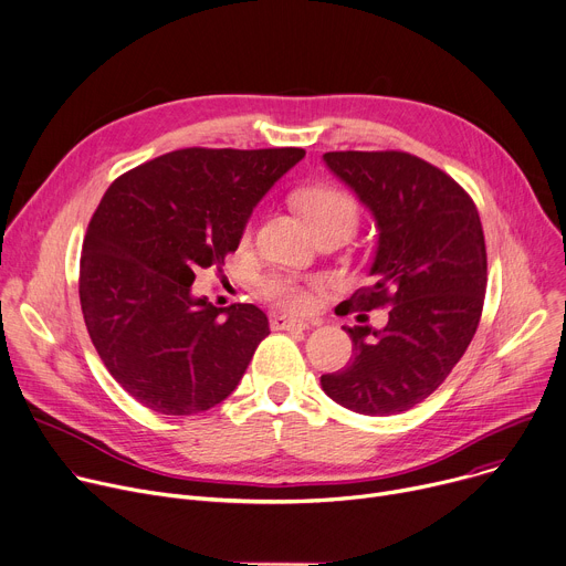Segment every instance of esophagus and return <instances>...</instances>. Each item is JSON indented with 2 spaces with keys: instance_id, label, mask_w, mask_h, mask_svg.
<instances>
[{
  "instance_id": "obj_1",
  "label": "esophagus",
  "mask_w": 566,
  "mask_h": 566,
  "mask_svg": "<svg viewBox=\"0 0 566 566\" xmlns=\"http://www.w3.org/2000/svg\"><path fill=\"white\" fill-rule=\"evenodd\" d=\"M316 323H310V321H300V318H293V316H275L273 321H271V327L275 329V332H282V329H286V332H293V329H310V327H314Z\"/></svg>"
}]
</instances>
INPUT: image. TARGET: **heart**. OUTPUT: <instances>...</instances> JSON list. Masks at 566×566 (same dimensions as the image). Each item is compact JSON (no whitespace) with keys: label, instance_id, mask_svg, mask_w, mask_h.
<instances>
[{"label":"heart","instance_id":"heart-1","mask_svg":"<svg viewBox=\"0 0 566 566\" xmlns=\"http://www.w3.org/2000/svg\"><path fill=\"white\" fill-rule=\"evenodd\" d=\"M297 205L316 234L329 228H343L352 234L358 223L356 200L332 185L304 189L297 196ZM314 289H318V282H302L295 275H271L262 282V293L289 312L310 310L314 304Z\"/></svg>","mask_w":566,"mask_h":566}]
</instances>
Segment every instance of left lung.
Segmentation results:
<instances>
[{
    "label": "left lung",
    "mask_w": 566,
    "mask_h": 566,
    "mask_svg": "<svg viewBox=\"0 0 566 566\" xmlns=\"http://www.w3.org/2000/svg\"><path fill=\"white\" fill-rule=\"evenodd\" d=\"M375 217L373 282L345 314L388 306V323L343 327L349 364L321 377L323 390L361 416H395L424 401L472 343L485 300L488 252L479 210L451 176L403 150L323 156Z\"/></svg>",
    "instance_id": "obj_1"
}]
</instances>
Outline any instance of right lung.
Listing matches in <instances>:
<instances>
[{"label": "right lung", "instance_id": "right-lung-1", "mask_svg": "<svg viewBox=\"0 0 566 566\" xmlns=\"http://www.w3.org/2000/svg\"><path fill=\"white\" fill-rule=\"evenodd\" d=\"M304 148H180L119 176L90 219L78 295L87 334L115 381L163 416L221 403L269 334L254 304L193 297L221 266L266 191Z\"/></svg>", "mask_w": 566, "mask_h": 566}]
</instances>
